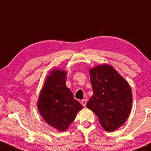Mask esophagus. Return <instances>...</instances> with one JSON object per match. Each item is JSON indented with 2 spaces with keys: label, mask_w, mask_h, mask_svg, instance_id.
<instances>
[{
  "label": "esophagus",
  "mask_w": 151,
  "mask_h": 151,
  "mask_svg": "<svg viewBox=\"0 0 151 151\" xmlns=\"http://www.w3.org/2000/svg\"><path fill=\"white\" fill-rule=\"evenodd\" d=\"M81 103H82V105H83L84 107H85L86 104H87V100H82L81 101Z\"/></svg>",
  "instance_id": "1"
}]
</instances>
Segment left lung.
<instances>
[{
  "mask_svg": "<svg viewBox=\"0 0 151 151\" xmlns=\"http://www.w3.org/2000/svg\"><path fill=\"white\" fill-rule=\"evenodd\" d=\"M89 72L93 95L86 106L97 116L106 131H114L125 123L131 111L130 84L109 64H100Z\"/></svg>",
  "mask_w": 151,
  "mask_h": 151,
  "instance_id": "8db88e82",
  "label": "left lung"
}]
</instances>
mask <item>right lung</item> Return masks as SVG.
<instances>
[{
    "label": "right lung",
    "mask_w": 151,
    "mask_h": 151,
    "mask_svg": "<svg viewBox=\"0 0 151 151\" xmlns=\"http://www.w3.org/2000/svg\"><path fill=\"white\" fill-rule=\"evenodd\" d=\"M67 74L64 69H53L46 77L37 102L43 119L61 132L67 130L82 109V105L74 98L66 85Z\"/></svg>",
    "instance_id": "add662e5"
}]
</instances>
